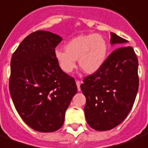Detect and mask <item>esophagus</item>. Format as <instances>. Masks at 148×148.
I'll return each instance as SVG.
<instances>
[{"instance_id": "1", "label": "esophagus", "mask_w": 148, "mask_h": 148, "mask_svg": "<svg viewBox=\"0 0 148 148\" xmlns=\"http://www.w3.org/2000/svg\"><path fill=\"white\" fill-rule=\"evenodd\" d=\"M76 86H77V88H78V91H80V84L81 83L79 82V80H76Z\"/></svg>"}]
</instances>
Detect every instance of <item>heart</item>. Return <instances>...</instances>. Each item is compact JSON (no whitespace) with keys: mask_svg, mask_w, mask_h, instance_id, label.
Returning <instances> with one entry per match:
<instances>
[{"mask_svg":"<svg viewBox=\"0 0 148 148\" xmlns=\"http://www.w3.org/2000/svg\"><path fill=\"white\" fill-rule=\"evenodd\" d=\"M64 48L65 50L56 49L54 56L60 68L66 73H71L76 69V60L86 73H96L104 64L108 54V43L103 36L97 33L76 36Z\"/></svg>","mask_w":148,"mask_h":148,"instance_id":"heart-1","label":"heart"}]
</instances>
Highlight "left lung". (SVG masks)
Listing matches in <instances>:
<instances>
[{"label": "left lung", "mask_w": 148, "mask_h": 148, "mask_svg": "<svg viewBox=\"0 0 148 148\" xmlns=\"http://www.w3.org/2000/svg\"><path fill=\"white\" fill-rule=\"evenodd\" d=\"M110 35L111 45L118 49L80 85L86 97V120L96 131H108L121 123L132 109L139 88L138 59L134 49L116 33Z\"/></svg>", "instance_id": "left-lung-1"}]
</instances>
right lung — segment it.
Returning <instances> with one entry per match:
<instances>
[{
	"label": "right lung",
	"mask_w": 148,
	"mask_h": 148,
	"mask_svg": "<svg viewBox=\"0 0 148 148\" xmlns=\"http://www.w3.org/2000/svg\"><path fill=\"white\" fill-rule=\"evenodd\" d=\"M62 37L39 30L22 40L11 59L9 92L16 109L31 128L59 130L72 97L75 79L60 68L54 56Z\"/></svg>",
	"instance_id": "right-lung-1"
}]
</instances>
